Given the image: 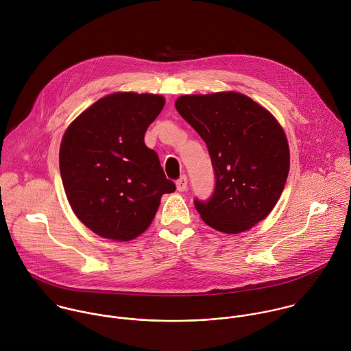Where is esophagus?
Wrapping results in <instances>:
<instances>
[{
    "label": "esophagus",
    "mask_w": 351,
    "mask_h": 351,
    "mask_svg": "<svg viewBox=\"0 0 351 351\" xmlns=\"http://www.w3.org/2000/svg\"><path fill=\"white\" fill-rule=\"evenodd\" d=\"M176 189L178 191H184L187 189V178L184 175L176 182Z\"/></svg>",
    "instance_id": "obj_1"
}]
</instances>
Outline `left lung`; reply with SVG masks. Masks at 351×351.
Segmentation results:
<instances>
[{
    "label": "left lung",
    "mask_w": 351,
    "mask_h": 351,
    "mask_svg": "<svg viewBox=\"0 0 351 351\" xmlns=\"http://www.w3.org/2000/svg\"><path fill=\"white\" fill-rule=\"evenodd\" d=\"M180 116L208 146L216 186L208 201H194L202 220L239 234L264 220L279 201L290 171V149L278 120L235 91L182 95Z\"/></svg>",
    "instance_id": "8db88e82"
}]
</instances>
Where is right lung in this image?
Returning a JSON list of instances; mask_svg holds the SVG:
<instances>
[{"instance_id": "obj_1", "label": "right lung", "mask_w": 351, "mask_h": 351, "mask_svg": "<svg viewBox=\"0 0 351 351\" xmlns=\"http://www.w3.org/2000/svg\"><path fill=\"white\" fill-rule=\"evenodd\" d=\"M164 104L157 94L113 93L80 113L62 136L60 173L68 202L102 238H136L152 224L161 197L176 190L145 145Z\"/></svg>"}]
</instances>
